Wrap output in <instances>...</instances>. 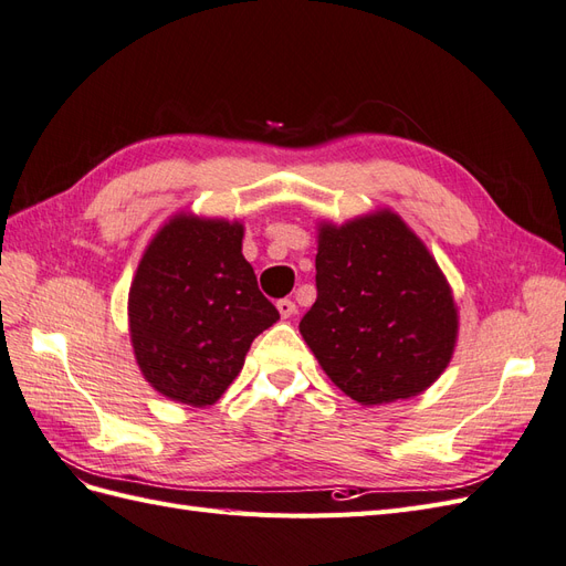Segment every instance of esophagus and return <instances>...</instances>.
I'll return each instance as SVG.
<instances>
[{"mask_svg": "<svg viewBox=\"0 0 566 566\" xmlns=\"http://www.w3.org/2000/svg\"><path fill=\"white\" fill-rule=\"evenodd\" d=\"M276 310H279V314H281L283 318H290V316H293V314L297 312V306H295V302H293V300L283 297V300H279V302H276Z\"/></svg>", "mask_w": 566, "mask_h": 566, "instance_id": "esophagus-1", "label": "esophagus"}]
</instances>
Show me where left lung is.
<instances>
[{
  "mask_svg": "<svg viewBox=\"0 0 566 566\" xmlns=\"http://www.w3.org/2000/svg\"><path fill=\"white\" fill-rule=\"evenodd\" d=\"M300 333L328 378L364 406L416 397L449 366L458 314L432 254L380 212L323 227L316 302Z\"/></svg>",
  "mask_w": 566,
  "mask_h": 566,
  "instance_id": "obj_1",
  "label": "left lung"
}]
</instances>
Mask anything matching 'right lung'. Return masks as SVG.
I'll list each match as a JSON object with an SVG mask.
<instances>
[{
	"mask_svg": "<svg viewBox=\"0 0 566 566\" xmlns=\"http://www.w3.org/2000/svg\"><path fill=\"white\" fill-rule=\"evenodd\" d=\"M243 227L175 217L153 238L129 290V331L144 378L165 397L214 403L279 310L241 252Z\"/></svg>",
	"mask_w": 566,
	"mask_h": 566,
	"instance_id": "add662e5",
	"label": "right lung"
}]
</instances>
